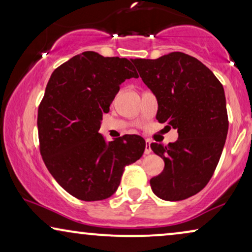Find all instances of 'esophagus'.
Listing matches in <instances>:
<instances>
[{
  "label": "esophagus",
  "mask_w": 252,
  "mask_h": 252,
  "mask_svg": "<svg viewBox=\"0 0 252 252\" xmlns=\"http://www.w3.org/2000/svg\"><path fill=\"white\" fill-rule=\"evenodd\" d=\"M151 153V147H150V141H146V149H144V154L149 155Z\"/></svg>",
  "instance_id": "1"
}]
</instances>
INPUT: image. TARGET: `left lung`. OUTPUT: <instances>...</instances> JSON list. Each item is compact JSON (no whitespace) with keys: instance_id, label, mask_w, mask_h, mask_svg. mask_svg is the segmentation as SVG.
<instances>
[{"instance_id":"left-lung-1","label":"left lung","mask_w":252,"mask_h":252,"mask_svg":"<svg viewBox=\"0 0 252 252\" xmlns=\"http://www.w3.org/2000/svg\"><path fill=\"white\" fill-rule=\"evenodd\" d=\"M132 62L156 96V119L179 133L167 146L150 144L165 163L151 189L165 201H182L208 185L221 156L228 132L223 87L202 62L179 51Z\"/></svg>"}]
</instances>
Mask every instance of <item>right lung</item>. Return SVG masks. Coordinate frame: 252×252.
<instances>
[{"label": "right lung", "mask_w": 252, "mask_h": 252, "mask_svg": "<svg viewBox=\"0 0 252 252\" xmlns=\"http://www.w3.org/2000/svg\"><path fill=\"white\" fill-rule=\"evenodd\" d=\"M139 78L127 58L85 51L53 72L37 110L40 153L62 188L81 201L115 194L126 165L143 155L139 135L106 143L98 133L103 113L126 79Z\"/></svg>", "instance_id": "right-lung-1"}]
</instances>
